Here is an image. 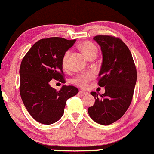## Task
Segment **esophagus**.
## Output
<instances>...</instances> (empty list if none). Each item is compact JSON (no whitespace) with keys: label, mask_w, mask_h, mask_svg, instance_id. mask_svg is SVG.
<instances>
[{"label":"esophagus","mask_w":154,"mask_h":154,"mask_svg":"<svg viewBox=\"0 0 154 154\" xmlns=\"http://www.w3.org/2000/svg\"><path fill=\"white\" fill-rule=\"evenodd\" d=\"M79 94L84 95H88V93H87V92H85V91H79Z\"/></svg>","instance_id":"1"}]
</instances>
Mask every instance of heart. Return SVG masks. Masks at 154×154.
Wrapping results in <instances>:
<instances>
[{"label": "heart", "mask_w": 154, "mask_h": 154, "mask_svg": "<svg viewBox=\"0 0 154 154\" xmlns=\"http://www.w3.org/2000/svg\"><path fill=\"white\" fill-rule=\"evenodd\" d=\"M79 48L81 49L82 52L88 59H91L92 56H96L97 55V48L94 44H93L89 41H85L79 45ZM70 52L66 51L63 56L62 59V67L64 69L68 67V60L69 57ZM94 77V73L93 72H87V73L82 74L77 76L73 79V82L75 85L79 86L80 88H88V83L91 79Z\"/></svg>", "instance_id": "heart-1"}]
</instances>
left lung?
Instances as JSON below:
<instances>
[{"instance_id": "left-lung-1", "label": "left lung", "mask_w": 154, "mask_h": 154, "mask_svg": "<svg viewBox=\"0 0 154 154\" xmlns=\"http://www.w3.org/2000/svg\"><path fill=\"white\" fill-rule=\"evenodd\" d=\"M93 39L103 54L98 84L105 87V93L98 96L91 92L95 101L88 111L95 122L109 125L119 119L130 106L137 70L131 52L121 39L110 35H97Z\"/></svg>"}]
</instances>
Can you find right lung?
Masks as SVG:
<instances>
[{"mask_svg":"<svg viewBox=\"0 0 154 154\" xmlns=\"http://www.w3.org/2000/svg\"><path fill=\"white\" fill-rule=\"evenodd\" d=\"M75 41L58 37L41 39L23 58L19 92L26 110L38 122H56L63 116L67 99L78 93L75 86L64 85L57 91L49 84L53 79L65 83L62 59Z\"/></svg>","mask_w":154,"mask_h":154,"instance_id":"1","label":"right lung"}]
</instances>
